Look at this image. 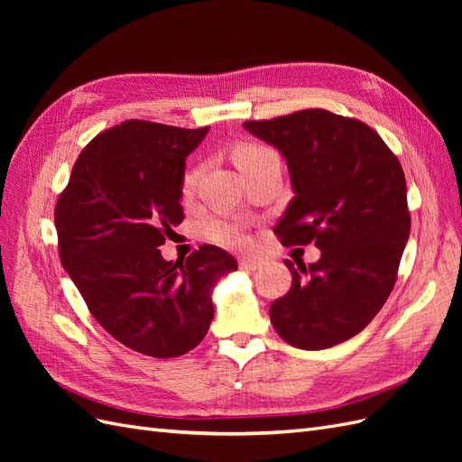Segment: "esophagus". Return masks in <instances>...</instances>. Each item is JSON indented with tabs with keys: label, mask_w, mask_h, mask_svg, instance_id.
Here are the masks:
<instances>
[{
	"label": "esophagus",
	"mask_w": 462,
	"mask_h": 462,
	"mask_svg": "<svg viewBox=\"0 0 462 462\" xmlns=\"http://www.w3.org/2000/svg\"><path fill=\"white\" fill-rule=\"evenodd\" d=\"M239 265H241L243 272L253 273V272H256V270L262 268V262L256 260V258H241V260H239Z\"/></svg>",
	"instance_id": "obj_1"
}]
</instances>
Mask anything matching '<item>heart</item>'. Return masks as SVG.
Here are the masks:
<instances>
[{
	"label": "heart",
	"instance_id": "1",
	"mask_svg": "<svg viewBox=\"0 0 462 462\" xmlns=\"http://www.w3.org/2000/svg\"><path fill=\"white\" fill-rule=\"evenodd\" d=\"M273 156V153L258 144H241L233 152V162L235 165L243 170V167L250 165V163H256L263 158ZM200 170H190L185 179H183V194L189 197V194L197 187V180H199ZM209 239L217 245L223 246H245L248 245V235L246 229L241 226L239 221H233V219H217L214 221L212 226H209Z\"/></svg>",
	"mask_w": 462,
	"mask_h": 462
}]
</instances>
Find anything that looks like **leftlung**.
Returning <instances> with one entry per match:
<instances>
[{
  "mask_svg": "<svg viewBox=\"0 0 462 462\" xmlns=\"http://www.w3.org/2000/svg\"><path fill=\"white\" fill-rule=\"evenodd\" d=\"M243 127L287 162L295 199L273 233L285 246L321 250L309 268L285 260L292 283L270 309L275 331L302 351L355 337L393 291L411 235L399 160L368 125L326 109Z\"/></svg>",
  "mask_w": 462,
  "mask_h": 462,
  "instance_id": "1",
  "label": "left lung"
}]
</instances>
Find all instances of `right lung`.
I'll return each instance as SVG.
<instances>
[{"label": "right lung", "mask_w": 462, "mask_h": 462, "mask_svg": "<svg viewBox=\"0 0 462 462\" xmlns=\"http://www.w3.org/2000/svg\"><path fill=\"white\" fill-rule=\"evenodd\" d=\"M208 131L116 125L80 152L55 206L60 258L90 314L146 356L175 358L197 346L212 324L214 287L236 270L212 245L177 262L160 250L183 221L185 160Z\"/></svg>", "instance_id": "1"}]
</instances>
